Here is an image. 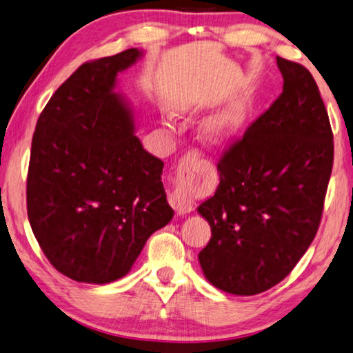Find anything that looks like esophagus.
<instances>
[{"label": "esophagus", "mask_w": 353, "mask_h": 353, "mask_svg": "<svg viewBox=\"0 0 353 353\" xmlns=\"http://www.w3.org/2000/svg\"><path fill=\"white\" fill-rule=\"evenodd\" d=\"M197 164H201V157H199L197 152H188V154L181 159L180 167H178V180H180V183H178V186L168 194V202H170L173 210L178 214H186L194 208L191 194H189L185 181L188 173Z\"/></svg>", "instance_id": "34e87169"}]
</instances>
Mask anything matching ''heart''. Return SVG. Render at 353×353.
Wrapping results in <instances>:
<instances>
[{
  "mask_svg": "<svg viewBox=\"0 0 353 353\" xmlns=\"http://www.w3.org/2000/svg\"><path fill=\"white\" fill-rule=\"evenodd\" d=\"M243 114L245 111L242 105H234L219 111V113L212 116L207 122L208 135L216 140L226 139V137L232 135L239 129L240 124H242Z\"/></svg>",
  "mask_w": 353,
  "mask_h": 353,
  "instance_id": "heart-1",
  "label": "heart"
}]
</instances>
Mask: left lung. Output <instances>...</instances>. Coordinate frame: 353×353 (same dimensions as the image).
Segmentation results:
<instances>
[{
    "instance_id": "left-lung-1",
    "label": "left lung",
    "mask_w": 353,
    "mask_h": 353,
    "mask_svg": "<svg viewBox=\"0 0 353 353\" xmlns=\"http://www.w3.org/2000/svg\"><path fill=\"white\" fill-rule=\"evenodd\" d=\"M277 66L283 92L224 152L216 191L197 207L212 228L202 272L237 296L272 288L307 252L333 168V132L312 74L282 57Z\"/></svg>"
}]
</instances>
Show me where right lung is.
<instances>
[{
    "mask_svg": "<svg viewBox=\"0 0 353 353\" xmlns=\"http://www.w3.org/2000/svg\"><path fill=\"white\" fill-rule=\"evenodd\" d=\"M143 57L127 49L81 65L41 113L33 134L27 210L46 258L76 282L124 277L152 232L173 218L164 162L135 135L117 74Z\"/></svg>",
    "mask_w": 353,
    "mask_h": 353,
    "instance_id": "right-lung-1",
    "label": "right lung"
}]
</instances>
